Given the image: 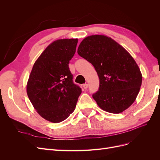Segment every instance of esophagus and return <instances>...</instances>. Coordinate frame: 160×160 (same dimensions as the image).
<instances>
[{"mask_svg":"<svg viewBox=\"0 0 160 160\" xmlns=\"http://www.w3.org/2000/svg\"><path fill=\"white\" fill-rule=\"evenodd\" d=\"M83 88L84 89H88V83H85V84H84L83 85Z\"/></svg>","mask_w":160,"mask_h":160,"instance_id":"obj_1","label":"esophagus"}]
</instances>
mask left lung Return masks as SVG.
<instances>
[{
	"label": "left lung",
	"instance_id": "1",
	"mask_svg": "<svg viewBox=\"0 0 160 160\" xmlns=\"http://www.w3.org/2000/svg\"><path fill=\"white\" fill-rule=\"evenodd\" d=\"M79 56L93 65L99 79L93 98L99 107L120 113L136 99L142 75L132 56L113 38L105 35L87 37L77 49Z\"/></svg>",
	"mask_w": 160,
	"mask_h": 160
}]
</instances>
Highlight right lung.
Masks as SVG:
<instances>
[{
  "label": "right lung",
  "instance_id": "add662e5",
  "mask_svg": "<svg viewBox=\"0 0 160 160\" xmlns=\"http://www.w3.org/2000/svg\"><path fill=\"white\" fill-rule=\"evenodd\" d=\"M77 42V38H63L51 43L35 62L27 81V93L34 108L52 123L68 118L81 93L69 67Z\"/></svg>",
  "mask_w": 160,
  "mask_h": 160
}]
</instances>
